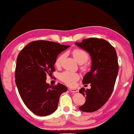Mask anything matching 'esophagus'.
Instances as JSON below:
<instances>
[{
  "label": "esophagus",
  "instance_id": "1",
  "mask_svg": "<svg viewBox=\"0 0 134 134\" xmlns=\"http://www.w3.org/2000/svg\"><path fill=\"white\" fill-rule=\"evenodd\" d=\"M69 90L72 93H76L78 92L77 90H76V89H72V88H69Z\"/></svg>",
  "mask_w": 134,
  "mask_h": 134
}]
</instances>
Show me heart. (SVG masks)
Listing matches in <instances>:
<instances>
[{"instance_id": "b5f03b06", "label": "heart", "mask_w": 134, "mask_h": 134, "mask_svg": "<svg viewBox=\"0 0 134 134\" xmlns=\"http://www.w3.org/2000/svg\"><path fill=\"white\" fill-rule=\"evenodd\" d=\"M72 55L78 64L80 65H82V69L83 70H85L87 69L88 65L86 64V62L89 58V55L88 53L85 51V50L76 48L75 49L72 51ZM65 54H61L57 58L55 62V65L57 66H59L61 64V62L62 59L64 58ZM60 79L63 82H64L65 84L68 86H72L75 85V82L79 79V76L76 73L70 72L69 71H65L62 72L60 75Z\"/></svg>"}]
</instances>
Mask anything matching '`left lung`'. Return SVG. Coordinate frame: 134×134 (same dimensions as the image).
<instances>
[{
	"instance_id": "8db88e82",
	"label": "left lung",
	"mask_w": 134,
	"mask_h": 134,
	"mask_svg": "<svg viewBox=\"0 0 134 134\" xmlns=\"http://www.w3.org/2000/svg\"><path fill=\"white\" fill-rule=\"evenodd\" d=\"M75 44L89 53L92 59L90 71L83 79V84L90 83L91 88L80 89L86 102L79 108L84 112H94L105 104L114 89L119 68L117 53L106 40L97 38L83 40Z\"/></svg>"
}]
</instances>
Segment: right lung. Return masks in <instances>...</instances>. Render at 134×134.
<instances>
[{"label": "right lung", "instance_id": "obj_1", "mask_svg": "<svg viewBox=\"0 0 134 134\" xmlns=\"http://www.w3.org/2000/svg\"><path fill=\"white\" fill-rule=\"evenodd\" d=\"M69 45L40 40L30 42L18 55L15 82L24 104L34 114L47 116L57 109L60 96L67 87L58 83L49 85L47 75H52L60 52Z\"/></svg>", "mask_w": 134, "mask_h": 134}]
</instances>
